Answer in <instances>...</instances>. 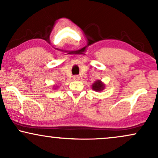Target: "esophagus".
Returning a JSON list of instances; mask_svg holds the SVG:
<instances>
[{"instance_id": "34e87169", "label": "esophagus", "mask_w": 158, "mask_h": 158, "mask_svg": "<svg viewBox=\"0 0 158 158\" xmlns=\"http://www.w3.org/2000/svg\"><path fill=\"white\" fill-rule=\"evenodd\" d=\"M73 79L74 81H78L79 79V77H78V76H74V77H73Z\"/></svg>"}]
</instances>
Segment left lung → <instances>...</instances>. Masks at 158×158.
Segmentation results:
<instances>
[{"instance_id":"obj_1","label":"left lung","mask_w":158,"mask_h":158,"mask_svg":"<svg viewBox=\"0 0 158 158\" xmlns=\"http://www.w3.org/2000/svg\"><path fill=\"white\" fill-rule=\"evenodd\" d=\"M91 88L92 90H94V91L100 92L102 91V90L105 89V88H106V84H104L102 81L98 79V80H96L94 81V84L92 85Z\"/></svg>"}]
</instances>
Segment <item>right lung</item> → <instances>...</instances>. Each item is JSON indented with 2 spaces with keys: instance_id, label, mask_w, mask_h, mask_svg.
I'll return each instance as SVG.
<instances>
[{
  "instance_id": "right-lung-1",
  "label": "right lung",
  "mask_w": 158,
  "mask_h": 158,
  "mask_svg": "<svg viewBox=\"0 0 158 158\" xmlns=\"http://www.w3.org/2000/svg\"><path fill=\"white\" fill-rule=\"evenodd\" d=\"M58 88H59V86H58V85H53V87H52V89L56 90Z\"/></svg>"
}]
</instances>
